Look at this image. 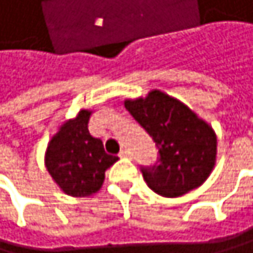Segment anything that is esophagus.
<instances>
[{
    "mask_svg": "<svg viewBox=\"0 0 253 253\" xmlns=\"http://www.w3.org/2000/svg\"><path fill=\"white\" fill-rule=\"evenodd\" d=\"M120 158H130V152L127 149H123L120 152Z\"/></svg>",
    "mask_w": 253,
    "mask_h": 253,
    "instance_id": "esophagus-1",
    "label": "esophagus"
}]
</instances>
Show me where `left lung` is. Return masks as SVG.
I'll use <instances>...</instances> for the list:
<instances>
[{"instance_id": "left-lung-1", "label": "left lung", "mask_w": 253, "mask_h": 253, "mask_svg": "<svg viewBox=\"0 0 253 253\" xmlns=\"http://www.w3.org/2000/svg\"><path fill=\"white\" fill-rule=\"evenodd\" d=\"M124 106L159 150L156 164L141 167L149 188L164 197H179L208 179L217 155V138L208 123L156 89L145 98L126 100Z\"/></svg>"}]
</instances>
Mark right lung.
<instances>
[{"label": "right lung", "instance_id": "right-lung-1", "mask_svg": "<svg viewBox=\"0 0 253 253\" xmlns=\"http://www.w3.org/2000/svg\"><path fill=\"white\" fill-rule=\"evenodd\" d=\"M91 111H80L73 120L65 121L51 138L45 153V165L60 190L73 197L97 193L104 173L118 156L104 152L103 142L88 130Z\"/></svg>", "mask_w": 253, "mask_h": 253}]
</instances>
